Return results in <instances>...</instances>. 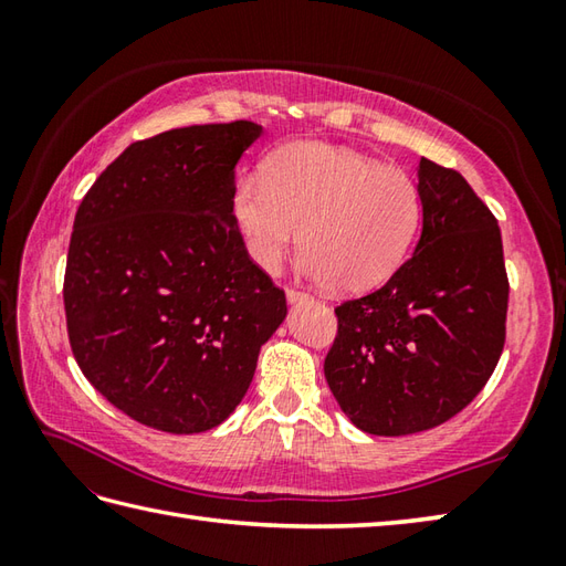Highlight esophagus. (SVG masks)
<instances>
[{"instance_id":"1","label":"esophagus","mask_w":566,"mask_h":566,"mask_svg":"<svg viewBox=\"0 0 566 566\" xmlns=\"http://www.w3.org/2000/svg\"><path fill=\"white\" fill-rule=\"evenodd\" d=\"M304 298H308L306 292L294 290V286H290V290H286V302H290V304H298V302H304Z\"/></svg>"}]
</instances>
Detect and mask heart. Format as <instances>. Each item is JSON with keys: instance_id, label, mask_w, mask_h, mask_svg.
<instances>
[{"instance_id": "obj_1", "label": "heart", "mask_w": 566, "mask_h": 566, "mask_svg": "<svg viewBox=\"0 0 566 566\" xmlns=\"http://www.w3.org/2000/svg\"><path fill=\"white\" fill-rule=\"evenodd\" d=\"M233 211L248 252L280 270L302 238L304 268L331 292H363L401 268L423 221L416 179L347 148L296 143L245 175Z\"/></svg>"}]
</instances>
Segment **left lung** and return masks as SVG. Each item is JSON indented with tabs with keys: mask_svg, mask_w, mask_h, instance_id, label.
<instances>
[{
	"mask_svg": "<svg viewBox=\"0 0 566 566\" xmlns=\"http://www.w3.org/2000/svg\"><path fill=\"white\" fill-rule=\"evenodd\" d=\"M423 233L387 284L335 306L326 379L369 436L450 420L494 375L506 343L509 274L496 216L467 179L418 163Z\"/></svg>",
	"mask_w": 566,
	"mask_h": 566,
	"instance_id": "1",
	"label": "left lung"
}]
</instances>
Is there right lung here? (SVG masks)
<instances>
[{"label": "right lung", "mask_w": 566, "mask_h": 566, "mask_svg": "<svg viewBox=\"0 0 566 566\" xmlns=\"http://www.w3.org/2000/svg\"><path fill=\"white\" fill-rule=\"evenodd\" d=\"M260 134L231 122L130 143L75 213L63 282L72 355L148 428L223 423L286 316L233 213V167Z\"/></svg>", "instance_id": "1"}]
</instances>
